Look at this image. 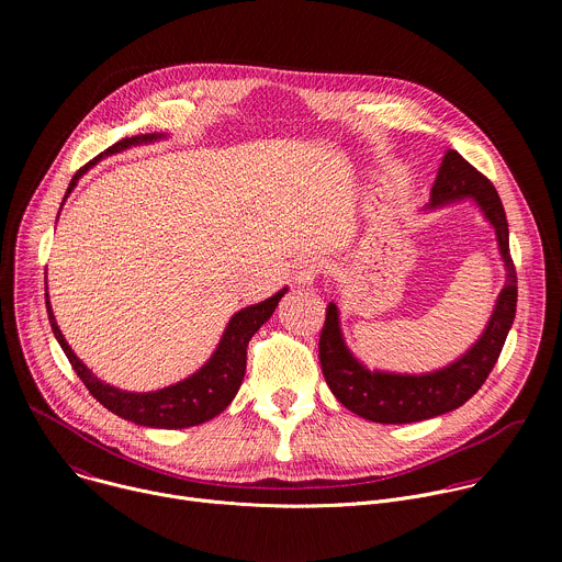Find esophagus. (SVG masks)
I'll use <instances>...</instances> for the list:
<instances>
[{
	"label": "esophagus",
	"mask_w": 562,
	"mask_h": 562,
	"mask_svg": "<svg viewBox=\"0 0 562 562\" xmlns=\"http://www.w3.org/2000/svg\"><path fill=\"white\" fill-rule=\"evenodd\" d=\"M317 271H319L317 260H315V258H304V260H300V265L295 267V280L302 282V284H311V282L315 280Z\"/></svg>",
	"instance_id": "1"
}]
</instances>
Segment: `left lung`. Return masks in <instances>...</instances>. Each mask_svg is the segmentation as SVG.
Returning <instances> with one entry per match:
<instances>
[{
  "label": "left lung",
  "instance_id": "1",
  "mask_svg": "<svg viewBox=\"0 0 562 562\" xmlns=\"http://www.w3.org/2000/svg\"><path fill=\"white\" fill-rule=\"evenodd\" d=\"M462 198H473L494 224L507 269V280L483 338L460 360L425 375H397L380 371L371 373L345 347L338 325V306L334 302L327 304L325 327L317 345L319 364H323V373L331 393L349 412L371 423L407 425L436 418L464 405L485 384L514 325L518 278L509 254V226L503 202L494 184L483 173L475 171L458 150L449 148L438 169L429 206H440Z\"/></svg>",
  "mask_w": 562,
  "mask_h": 562
}]
</instances>
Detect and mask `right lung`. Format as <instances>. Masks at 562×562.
<instances>
[{"label": "right lung", "mask_w": 562, "mask_h": 562, "mask_svg": "<svg viewBox=\"0 0 562 562\" xmlns=\"http://www.w3.org/2000/svg\"><path fill=\"white\" fill-rule=\"evenodd\" d=\"M153 139H157L155 133L124 137L117 144L109 146L102 155H111V153L124 150L133 144L153 142ZM102 155L91 159L89 165H85L72 176L66 195L72 191L77 180L82 178L89 171V167H93ZM284 293H286V289L278 291L276 295H271L265 302H258L243 311H237L231 317V323H228L215 353L198 373H193L191 378H187L178 384H171V386L159 389V391H150V393H128V391H120V389L98 380L82 362H79V358L66 345V340L55 323V317H53L48 295H46V311H48V319H50V329H53L59 347L64 349L70 367L75 369L79 380L87 384L89 393L98 400L100 405H104L115 416L131 420L135 425L157 427V429H182V427L202 425V423L215 418L220 412H224L231 405V400L235 397L239 384H243V378L247 371L249 340L273 315L280 297Z\"/></svg>", "instance_id": "1"}]
</instances>
